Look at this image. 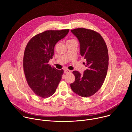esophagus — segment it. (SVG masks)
I'll use <instances>...</instances> for the list:
<instances>
[{
	"mask_svg": "<svg viewBox=\"0 0 132 132\" xmlns=\"http://www.w3.org/2000/svg\"><path fill=\"white\" fill-rule=\"evenodd\" d=\"M64 72H65V73H70V72H71V70H69V69H65L64 70Z\"/></svg>",
	"mask_w": 132,
	"mask_h": 132,
	"instance_id": "esophagus-1",
	"label": "esophagus"
}]
</instances>
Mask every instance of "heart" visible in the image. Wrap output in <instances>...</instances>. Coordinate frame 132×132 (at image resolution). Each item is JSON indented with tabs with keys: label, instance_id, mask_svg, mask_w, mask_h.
Masks as SVG:
<instances>
[{
	"label": "heart",
	"instance_id": "obj_1",
	"mask_svg": "<svg viewBox=\"0 0 132 132\" xmlns=\"http://www.w3.org/2000/svg\"><path fill=\"white\" fill-rule=\"evenodd\" d=\"M75 41V40H68V41Z\"/></svg>",
	"mask_w": 132,
	"mask_h": 132
}]
</instances>
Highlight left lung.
I'll return each mask as SVG.
<instances>
[{
	"label": "left lung",
	"instance_id": "left-lung-1",
	"mask_svg": "<svg viewBox=\"0 0 132 132\" xmlns=\"http://www.w3.org/2000/svg\"><path fill=\"white\" fill-rule=\"evenodd\" d=\"M71 32L78 39L80 55L86 60L87 69L83 74L77 70L72 72L75 80L70 87L78 95L89 97L100 89L106 77L109 65L107 46L102 36L93 30L77 28Z\"/></svg>",
	"mask_w": 132,
	"mask_h": 132
}]
</instances>
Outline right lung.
Here are the masks:
<instances>
[{"mask_svg":"<svg viewBox=\"0 0 132 132\" xmlns=\"http://www.w3.org/2000/svg\"><path fill=\"white\" fill-rule=\"evenodd\" d=\"M69 30H47L37 34L29 41L23 56V70L28 84L37 96L45 98L55 93L64 70L48 64L53 59L55 44Z\"/></svg>","mask_w":132,"mask_h":132,"instance_id":"obj_1","label":"right lung"}]
</instances>
